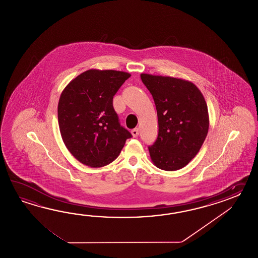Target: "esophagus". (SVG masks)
<instances>
[{"mask_svg":"<svg viewBox=\"0 0 258 258\" xmlns=\"http://www.w3.org/2000/svg\"><path fill=\"white\" fill-rule=\"evenodd\" d=\"M132 135H133V137H138V135H139V132H138V129L137 128H135V129H133L132 130Z\"/></svg>","mask_w":258,"mask_h":258,"instance_id":"obj_1","label":"esophagus"}]
</instances>
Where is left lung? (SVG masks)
Segmentation results:
<instances>
[{
	"label": "left lung",
	"mask_w": 258,
	"mask_h": 258,
	"mask_svg": "<svg viewBox=\"0 0 258 258\" xmlns=\"http://www.w3.org/2000/svg\"><path fill=\"white\" fill-rule=\"evenodd\" d=\"M153 97L159 135L148 147L151 159L161 170L186 166L203 145L209 132L208 106L196 85L180 78L141 74Z\"/></svg>",
	"instance_id": "1"
}]
</instances>
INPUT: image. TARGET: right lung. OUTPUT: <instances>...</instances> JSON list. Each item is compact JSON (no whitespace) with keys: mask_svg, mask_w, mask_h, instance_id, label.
Masks as SVG:
<instances>
[{"mask_svg":"<svg viewBox=\"0 0 258 258\" xmlns=\"http://www.w3.org/2000/svg\"><path fill=\"white\" fill-rule=\"evenodd\" d=\"M130 74L90 69L73 79L60 94L58 121L70 153L83 164L99 168L121 153L131 133L121 126L112 99Z\"/></svg>","mask_w":258,"mask_h":258,"instance_id":"add662e5","label":"right lung"}]
</instances>
